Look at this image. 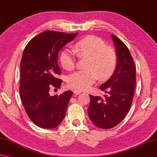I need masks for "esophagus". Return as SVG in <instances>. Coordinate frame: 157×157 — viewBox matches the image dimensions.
Segmentation results:
<instances>
[{"mask_svg": "<svg viewBox=\"0 0 157 157\" xmlns=\"http://www.w3.org/2000/svg\"><path fill=\"white\" fill-rule=\"evenodd\" d=\"M73 93L75 94V96H78L79 94H81V91L79 90V89H75V90L73 91Z\"/></svg>", "mask_w": 157, "mask_h": 157, "instance_id": "34e87169", "label": "esophagus"}]
</instances>
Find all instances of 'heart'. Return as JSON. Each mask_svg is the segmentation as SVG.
Here are the masks:
<instances>
[{"instance_id": "1", "label": "heart", "mask_w": 157, "mask_h": 157, "mask_svg": "<svg viewBox=\"0 0 157 157\" xmlns=\"http://www.w3.org/2000/svg\"><path fill=\"white\" fill-rule=\"evenodd\" d=\"M74 50L80 58L87 57L86 69L70 75L68 83L70 87L86 90L101 79L109 78L117 65V55L113 47L106 46L105 42L94 36L79 40L74 44ZM75 52L64 49L59 55V61L64 68L71 71L75 66Z\"/></svg>"}]
</instances>
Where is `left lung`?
I'll list each match as a JSON object with an SVG mask.
<instances>
[{
  "instance_id": "obj_1",
  "label": "left lung",
  "mask_w": 157,
  "mask_h": 157,
  "mask_svg": "<svg viewBox=\"0 0 157 157\" xmlns=\"http://www.w3.org/2000/svg\"><path fill=\"white\" fill-rule=\"evenodd\" d=\"M116 47L117 65L113 76L100 86L108 93L101 96L89 95L91 98L88 114L97 127L113 128L123 120L132 104L136 86V67L128 47L120 39L113 35Z\"/></svg>"
}]
</instances>
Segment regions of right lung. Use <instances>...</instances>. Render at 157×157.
Returning <instances> with one entry per match:
<instances>
[{
  "label": "right lung",
  "mask_w": 157,
  "mask_h": 157,
  "mask_svg": "<svg viewBox=\"0 0 157 157\" xmlns=\"http://www.w3.org/2000/svg\"><path fill=\"white\" fill-rule=\"evenodd\" d=\"M76 33L47 31L29 41L21 60L19 94L27 115L39 127L54 128L65 117L73 91L51 96V87L60 88L58 54Z\"/></svg>",
  "instance_id": "right-lung-1"
}]
</instances>
